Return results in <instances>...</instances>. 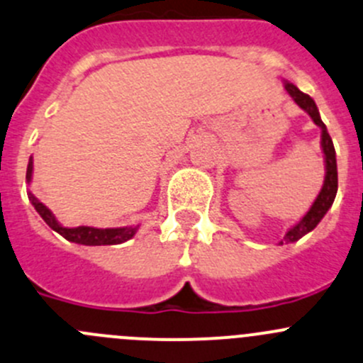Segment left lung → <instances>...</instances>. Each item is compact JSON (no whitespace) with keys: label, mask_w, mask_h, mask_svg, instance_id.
<instances>
[{"label":"left lung","mask_w":363,"mask_h":363,"mask_svg":"<svg viewBox=\"0 0 363 363\" xmlns=\"http://www.w3.org/2000/svg\"><path fill=\"white\" fill-rule=\"evenodd\" d=\"M286 90L289 92V96L293 97L294 103H296L300 108H303V110L311 115L312 121L321 128V145H323V152H325V160H326V177H325V184H323L321 193L318 195L315 202L312 203L311 211L301 218L300 223L294 225V227L287 232L286 238H284V241L286 242H293V241H298L300 238H303L305 234H308V232L314 230V228L318 227V223L323 220L326 211L332 207L333 200H335L339 181H337L335 147H333L332 138H330L328 131H326L325 122H323L321 117H319V110L318 106H315L314 99H312L311 96H307V94L301 92V90H298V86H294L293 83H286Z\"/></svg>","instance_id":"1"}]
</instances>
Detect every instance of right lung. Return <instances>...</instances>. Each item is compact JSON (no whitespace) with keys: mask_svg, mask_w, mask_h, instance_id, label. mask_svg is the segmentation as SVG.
Wrapping results in <instances>:
<instances>
[{"mask_svg":"<svg viewBox=\"0 0 363 363\" xmlns=\"http://www.w3.org/2000/svg\"><path fill=\"white\" fill-rule=\"evenodd\" d=\"M31 172H33V161L30 160L26 170V179L28 182L31 181ZM28 199L31 200L33 207L37 209V213L40 214L42 220L52 228V230L58 232L60 235L67 239V241L77 242V245H86V246H101V245H121V242L128 241L133 235L136 234L138 227H122V228H94V227H76V228H65L56 221V218L52 216L51 211L44 206L42 202H38L33 195H28Z\"/></svg>","mask_w":363,"mask_h":363,"instance_id":"1","label":"right lung"}]
</instances>
